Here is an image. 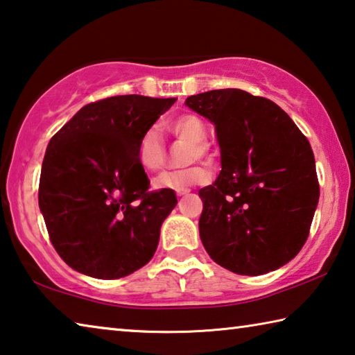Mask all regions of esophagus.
Returning <instances> with one entry per match:
<instances>
[{
    "instance_id": "34e87169",
    "label": "esophagus",
    "mask_w": 355,
    "mask_h": 355,
    "mask_svg": "<svg viewBox=\"0 0 355 355\" xmlns=\"http://www.w3.org/2000/svg\"><path fill=\"white\" fill-rule=\"evenodd\" d=\"M189 191H191V189H182V191H177V196H178V197H183V196H186V194H189Z\"/></svg>"
}]
</instances>
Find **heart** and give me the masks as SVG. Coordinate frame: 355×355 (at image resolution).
I'll list each match as a JSON object with an SVG mask.
<instances>
[{"label": "heart", "instance_id": "obj_1", "mask_svg": "<svg viewBox=\"0 0 355 355\" xmlns=\"http://www.w3.org/2000/svg\"><path fill=\"white\" fill-rule=\"evenodd\" d=\"M169 130L177 137L191 142L188 152V163H194L199 158H205L208 147L203 142L207 139V125L200 117L194 114H184L169 122ZM136 159L146 172H156L164 166L166 152L161 139V133L156 127H150L144 131L136 146ZM209 180V172L203 167L194 166L184 171L164 172L153 180L155 189H189L191 186L203 184Z\"/></svg>", "mask_w": 355, "mask_h": 355}]
</instances>
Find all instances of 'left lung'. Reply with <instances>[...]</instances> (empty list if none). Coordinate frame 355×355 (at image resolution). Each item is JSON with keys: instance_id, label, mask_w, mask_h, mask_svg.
<instances>
[{"instance_id": "obj_1", "label": "left lung", "mask_w": 355, "mask_h": 355, "mask_svg": "<svg viewBox=\"0 0 355 355\" xmlns=\"http://www.w3.org/2000/svg\"><path fill=\"white\" fill-rule=\"evenodd\" d=\"M184 105L214 125L222 171L199 191L200 239L228 271H275L307 241L320 199L315 156L290 116L241 89L191 95Z\"/></svg>"}]
</instances>
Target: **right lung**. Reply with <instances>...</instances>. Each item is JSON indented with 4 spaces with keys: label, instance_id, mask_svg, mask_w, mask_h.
I'll list each match as a JSON object with an SVG mask.
<instances>
[{
    "label": "right lung",
    "instance_id": "add662e5",
    "mask_svg": "<svg viewBox=\"0 0 355 355\" xmlns=\"http://www.w3.org/2000/svg\"><path fill=\"white\" fill-rule=\"evenodd\" d=\"M175 100L117 95L95 101L51 137L39 207L53 248L71 269L111 280L152 260L177 196L148 191L136 146Z\"/></svg>",
    "mask_w": 355,
    "mask_h": 355
}]
</instances>
